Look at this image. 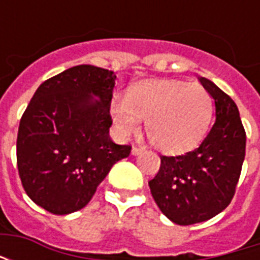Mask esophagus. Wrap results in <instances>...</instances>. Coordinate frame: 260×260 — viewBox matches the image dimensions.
Returning <instances> with one entry per match:
<instances>
[{
	"instance_id": "1",
	"label": "esophagus",
	"mask_w": 260,
	"mask_h": 260,
	"mask_svg": "<svg viewBox=\"0 0 260 260\" xmlns=\"http://www.w3.org/2000/svg\"><path fill=\"white\" fill-rule=\"evenodd\" d=\"M143 150H145L143 147L134 146V147H132V150H131V153H132V156H138V154H141V153L143 152Z\"/></svg>"
}]
</instances>
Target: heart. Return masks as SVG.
Here are the masks:
<instances>
[{
	"label": "heart",
	"mask_w": 260,
	"mask_h": 260,
	"mask_svg": "<svg viewBox=\"0 0 260 260\" xmlns=\"http://www.w3.org/2000/svg\"><path fill=\"white\" fill-rule=\"evenodd\" d=\"M110 114L119 136L134 134L146 121V134L166 153H182L206 135L213 102L205 87L181 80H157L134 86L126 97H114Z\"/></svg>",
	"instance_id": "1"
}]
</instances>
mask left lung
Returning a JSON list of instances; mask_svg holds the SVG:
<instances>
[{
	"mask_svg": "<svg viewBox=\"0 0 260 260\" xmlns=\"http://www.w3.org/2000/svg\"><path fill=\"white\" fill-rule=\"evenodd\" d=\"M216 107V121L201 146L181 156H160L157 175L149 181L158 209L180 225L202 223L229 206L245 158V129L233 99L199 78Z\"/></svg>",
	"mask_w": 260,
	"mask_h": 260,
	"instance_id": "8db88e82",
	"label": "left lung"
}]
</instances>
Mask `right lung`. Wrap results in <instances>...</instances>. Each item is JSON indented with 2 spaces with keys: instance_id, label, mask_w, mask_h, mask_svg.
Listing matches in <instances>:
<instances>
[{
  "instance_id": "right-lung-1",
  "label": "right lung",
  "mask_w": 260,
  "mask_h": 260,
  "mask_svg": "<svg viewBox=\"0 0 260 260\" xmlns=\"http://www.w3.org/2000/svg\"><path fill=\"white\" fill-rule=\"evenodd\" d=\"M113 71L94 65L65 69L39 86L22 115L16 160L22 185L53 214L85 207L131 146L114 143L110 106Z\"/></svg>"
}]
</instances>
